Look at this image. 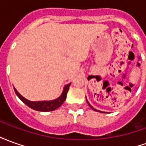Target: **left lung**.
<instances>
[{"mask_svg": "<svg viewBox=\"0 0 146 146\" xmlns=\"http://www.w3.org/2000/svg\"><path fill=\"white\" fill-rule=\"evenodd\" d=\"M87 102H88V101H87ZM88 105H89V106H90V107L92 108V110H95V111H97V112H101V111H98V110H95V108H94V107H92V106H91V105L89 104V103H88ZM101 113H102V112H101Z\"/></svg>", "mask_w": 146, "mask_h": 146, "instance_id": "8db88e82", "label": "left lung"}]
</instances>
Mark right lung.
Listing matches in <instances>:
<instances>
[{"label": "right lung", "mask_w": 146, "mask_h": 146, "mask_svg": "<svg viewBox=\"0 0 146 146\" xmlns=\"http://www.w3.org/2000/svg\"><path fill=\"white\" fill-rule=\"evenodd\" d=\"M70 84H71V83L65 86V87H64L63 92L62 93V95H61L58 98H56V99H54V100H52V101H29V100L26 99L24 97H23V96L15 90V88H14V90L15 92V94L17 95V96L19 98H20L21 101H23V102H24L25 104L27 105V106H28L30 108H31V109H33V110H36V111L48 112V111H53V110H55L58 107H60L62 105V103L65 102L66 98L67 92L69 91Z\"/></svg>", "instance_id": "right-lung-1"}]
</instances>
